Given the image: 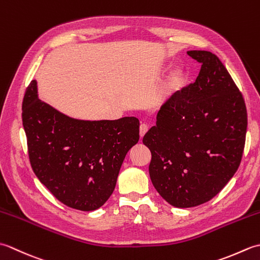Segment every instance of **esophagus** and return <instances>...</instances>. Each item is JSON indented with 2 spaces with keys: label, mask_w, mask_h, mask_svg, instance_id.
<instances>
[{
  "label": "esophagus",
  "mask_w": 260,
  "mask_h": 260,
  "mask_svg": "<svg viewBox=\"0 0 260 260\" xmlns=\"http://www.w3.org/2000/svg\"><path fill=\"white\" fill-rule=\"evenodd\" d=\"M148 128H150V127H148L147 124H142V125L140 126V135H141V137H143V136H144V135L147 133Z\"/></svg>",
  "instance_id": "obj_1"
}]
</instances>
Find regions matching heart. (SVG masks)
<instances>
[{
	"label": "heart",
	"instance_id": "heart-1",
	"mask_svg": "<svg viewBox=\"0 0 260 260\" xmlns=\"http://www.w3.org/2000/svg\"><path fill=\"white\" fill-rule=\"evenodd\" d=\"M185 78L184 70L182 68H175L172 70V73L168 77L167 81L164 82L163 86V95L169 96L171 93H173L175 90H178L179 88L183 84Z\"/></svg>",
	"mask_w": 260,
	"mask_h": 260
}]
</instances>
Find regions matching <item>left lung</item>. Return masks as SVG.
I'll use <instances>...</instances> for the list:
<instances>
[{
    "mask_svg": "<svg viewBox=\"0 0 260 260\" xmlns=\"http://www.w3.org/2000/svg\"><path fill=\"white\" fill-rule=\"evenodd\" d=\"M187 54L201 63L199 76L162 105L143 137L152 183L178 208L200 206L223 189L240 165L248 124L245 99L220 59Z\"/></svg>",
    "mask_w": 260,
    "mask_h": 260,
    "instance_id": "1",
    "label": "left lung"
}]
</instances>
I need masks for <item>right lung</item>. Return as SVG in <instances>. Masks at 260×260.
<instances>
[{
  "mask_svg": "<svg viewBox=\"0 0 260 260\" xmlns=\"http://www.w3.org/2000/svg\"><path fill=\"white\" fill-rule=\"evenodd\" d=\"M22 123L37 178L60 202L81 211L108 200L127 152L140 140L136 117L70 118L38 98L36 80L24 93Z\"/></svg>",
  "mask_w": 260,
  "mask_h": 260,
  "instance_id": "1",
  "label": "right lung"
}]
</instances>
